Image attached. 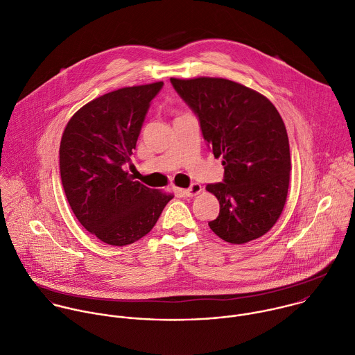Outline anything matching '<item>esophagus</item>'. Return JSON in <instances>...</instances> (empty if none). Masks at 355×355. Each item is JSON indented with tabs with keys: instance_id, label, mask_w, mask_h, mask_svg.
<instances>
[{
	"instance_id": "esophagus-1",
	"label": "esophagus",
	"mask_w": 355,
	"mask_h": 355,
	"mask_svg": "<svg viewBox=\"0 0 355 355\" xmlns=\"http://www.w3.org/2000/svg\"><path fill=\"white\" fill-rule=\"evenodd\" d=\"M202 192V185L200 184H192L188 189H185L184 191V193L187 195V196H189V198H193V196H196V195H199Z\"/></svg>"
}]
</instances>
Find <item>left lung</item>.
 <instances>
[{
  "mask_svg": "<svg viewBox=\"0 0 355 355\" xmlns=\"http://www.w3.org/2000/svg\"><path fill=\"white\" fill-rule=\"evenodd\" d=\"M199 117L224 181L206 189L220 202L211 231L234 245L254 241L278 221L289 189L291 149L285 123L260 92L218 77L170 78Z\"/></svg>",
  "mask_w": 355,
  "mask_h": 355,
  "instance_id": "1",
  "label": "left lung"
}]
</instances>
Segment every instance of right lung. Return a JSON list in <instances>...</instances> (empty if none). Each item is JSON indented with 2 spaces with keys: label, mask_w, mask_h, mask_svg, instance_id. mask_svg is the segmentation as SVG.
<instances>
[{
  "label": "right lung",
  "mask_w": 355,
  "mask_h": 355,
  "mask_svg": "<svg viewBox=\"0 0 355 355\" xmlns=\"http://www.w3.org/2000/svg\"><path fill=\"white\" fill-rule=\"evenodd\" d=\"M162 87L157 81L95 98L71 116L60 139L59 168L67 202L80 224L112 246L145 236L174 198L123 170Z\"/></svg>",
  "instance_id": "add662e5"
}]
</instances>
